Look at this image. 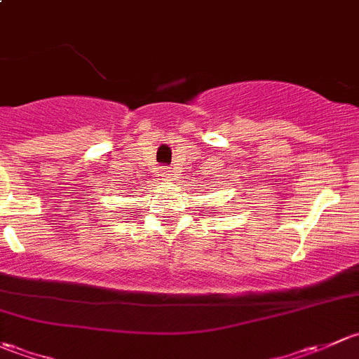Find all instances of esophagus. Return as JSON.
I'll use <instances>...</instances> for the list:
<instances>
[{
    "mask_svg": "<svg viewBox=\"0 0 359 359\" xmlns=\"http://www.w3.org/2000/svg\"><path fill=\"white\" fill-rule=\"evenodd\" d=\"M162 176H164V178H171L172 176L171 168H162Z\"/></svg>",
    "mask_w": 359,
    "mask_h": 359,
    "instance_id": "esophagus-1",
    "label": "esophagus"
}]
</instances>
